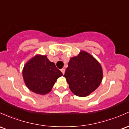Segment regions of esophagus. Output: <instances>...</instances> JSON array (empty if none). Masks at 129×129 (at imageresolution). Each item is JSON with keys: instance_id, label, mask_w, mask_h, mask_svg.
Wrapping results in <instances>:
<instances>
[{"instance_id": "34e87169", "label": "esophagus", "mask_w": 129, "mask_h": 129, "mask_svg": "<svg viewBox=\"0 0 129 129\" xmlns=\"http://www.w3.org/2000/svg\"><path fill=\"white\" fill-rule=\"evenodd\" d=\"M61 71L62 73H63V74H64V72H65V69H64V68H62L61 69Z\"/></svg>"}]
</instances>
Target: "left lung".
Wrapping results in <instances>:
<instances>
[{
    "label": "left lung",
    "instance_id": "obj_1",
    "mask_svg": "<svg viewBox=\"0 0 129 129\" xmlns=\"http://www.w3.org/2000/svg\"><path fill=\"white\" fill-rule=\"evenodd\" d=\"M72 93L79 97H86L99 86L103 72L99 62L91 55L81 51L71 58L63 76Z\"/></svg>",
    "mask_w": 129,
    "mask_h": 129
}]
</instances>
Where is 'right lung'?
<instances>
[{
    "mask_svg": "<svg viewBox=\"0 0 129 129\" xmlns=\"http://www.w3.org/2000/svg\"><path fill=\"white\" fill-rule=\"evenodd\" d=\"M22 75L30 90L44 95L51 91L53 85L63 74L47 56L37 55L24 65Z\"/></svg>",
    "mask_w": 129,
    "mask_h": 129,
    "instance_id": "1",
    "label": "right lung"
}]
</instances>
